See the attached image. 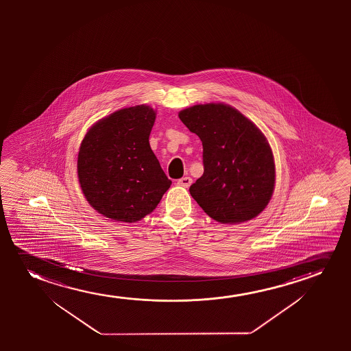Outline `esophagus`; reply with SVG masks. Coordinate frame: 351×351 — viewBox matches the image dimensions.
I'll list each match as a JSON object with an SVG mask.
<instances>
[{
    "mask_svg": "<svg viewBox=\"0 0 351 351\" xmlns=\"http://www.w3.org/2000/svg\"><path fill=\"white\" fill-rule=\"evenodd\" d=\"M192 178L186 176V178H180L178 181V186H181V187L188 188L192 184Z\"/></svg>",
    "mask_w": 351,
    "mask_h": 351,
    "instance_id": "obj_1",
    "label": "esophagus"
}]
</instances>
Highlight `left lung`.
I'll use <instances>...</instances> for the list:
<instances>
[{"instance_id":"1","label":"left lung","mask_w":351,"mask_h":351,"mask_svg":"<svg viewBox=\"0 0 351 351\" xmlns=\"http://www.w3.org/2000/svg\"><path fill=\"white\" fill-rule=\"evenodd\" d=\"M178 117L202 143L204 173L189 188L199 206L223 224L250 221L264 211L274 193L276 169L261 130L223 103L191 106Z\"/></svg>"}]
</instances>
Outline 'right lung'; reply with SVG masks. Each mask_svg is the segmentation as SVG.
<instances>
[{"label": "right lung", "instance_id": "obj_1", "mask_svg": "<svg viewBox=\"0 0 351 351\" xmlns=\"http://www.w3.org/2000/svg\"><path fill=\"white\" fill-rule=\"evenodd\" d=\"M154 120L151 106L125 108L96 122L82 139L79 183L88 204L106 218L143 219L171 184L149 146Z\"/></svg>", "mask_w": 351, "mask_h": 351}]
</instances>
